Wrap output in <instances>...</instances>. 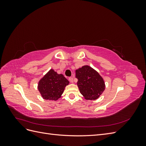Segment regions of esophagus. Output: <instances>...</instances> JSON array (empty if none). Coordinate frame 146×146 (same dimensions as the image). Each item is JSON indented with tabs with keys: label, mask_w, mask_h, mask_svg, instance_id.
<instances>
[{
	"label": "esophagus",
	"mask_w": 146,
	"mask_h": 146,
	"mask_svg": "<svg viewBox=\"0 0 146 146\" xmlns=\"http://www.w3.org/2000/svg\"><path fill=\"white\" fill-rule=\"evenodd\" d=\"M69 80L70 81V83H73L74 82V78L72 77H69Z\"/></svg>",
	"instance_id": "34e87169"
}]
</instances>
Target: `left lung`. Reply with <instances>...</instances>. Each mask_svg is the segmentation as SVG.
<instances>
[{"mask_svg": "<svg viewBox=\"0 0 146 146\" xmlns=\"http://www.w3.org/2000/svg\"><path fill=\"white\" fill-rule=\"evenodd\" d=\"M77 86L80 93L86 100H96L105 90L103 78L90 66L85 65L76 70Z\"/></svg>", "mask_w": 146, "mask_h": 146, "instance_id": "obj_1", "label": "left lung"}]
</instances>
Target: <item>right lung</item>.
<instances>
[{
    "label": "right lung",
    "mask_w": 146,
    "mask_h": 146,
    "mask_svg": "<svg viewBox=\"0 0 146 146\" xmlns=\"http://www.w3.org/2000/svg\"><path fill=\"white\" fill-rule=\"evenodd\" d=\"M69 82L63 74L51 69L38 82V89L44 99L57 100L63 93Z\"/></svg>",
    "instance_id": "1"
}]
</instances>
